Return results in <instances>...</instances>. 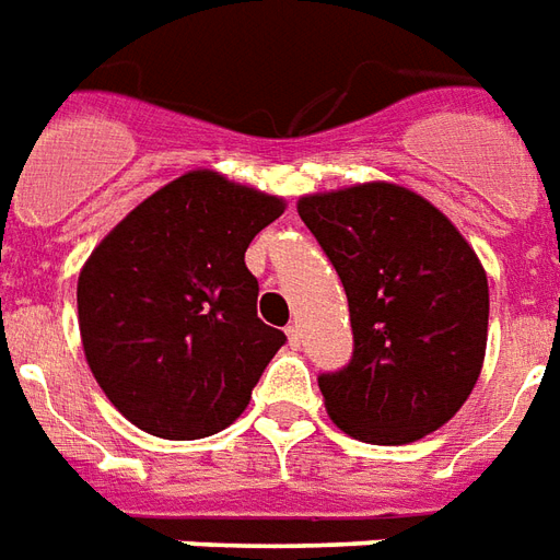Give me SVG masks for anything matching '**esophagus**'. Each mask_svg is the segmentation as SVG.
<instances>
[{"instance_id":"obj_1","label":"esophagus","mask_w":560,"mask_h":560,"mask_svg":"<svg viewBox=\"0 0 560 560\" xmlns=\"http://www.w3.org/2000/svg\"><path fill=\"white\" fill-rule=\"evenodd\" d=\"M287 337H289V347H292V350H301V343H304V340H301L299 325H287Z\"/></svg>"}]
</instances>
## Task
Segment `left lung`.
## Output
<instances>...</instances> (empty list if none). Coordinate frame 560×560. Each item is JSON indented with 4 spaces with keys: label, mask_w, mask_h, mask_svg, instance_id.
Here are the masks:
<instances>
[{
    "label": "left lung",
    "mask_w": 560,
    "mask_h": 560,
    "mask_svg": "<svg viewBox=\"0 0 560 560\" xmlns=\"http://www.w3.org/2000/svg\"><path fill=\"white\" fill-rule=\"evenodd\" d=\"M299 213L350 301L352 359L319 374L350 438L398 446L438 431L477 386L489 280L458 229L392 184L307 196Z\"/></svg>",
    "instance_id": "left-lung-1"
}]
</instances>
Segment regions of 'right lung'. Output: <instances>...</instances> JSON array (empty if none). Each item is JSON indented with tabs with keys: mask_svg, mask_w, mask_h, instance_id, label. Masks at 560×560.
Here are the masks:
<instances>
[{
	"mask_svg": "<svg viewBox=\"0 0 560 560\" xmlns=\"http://www.w3.org/2000/svg\"><path fill=\"white\" fill-rule=\"evenodd\" d=\"M283 201L192 172L110 232L78 280L83 352L132 425L165 440L210 438L244 413L280 328L256 316L244 253Z\"/></svg>",
	"mask_w": 560,
	"mask_h": 560,
	"instance_id": "right-lung-1",
	"label": "right lung"
}]
</instances>
